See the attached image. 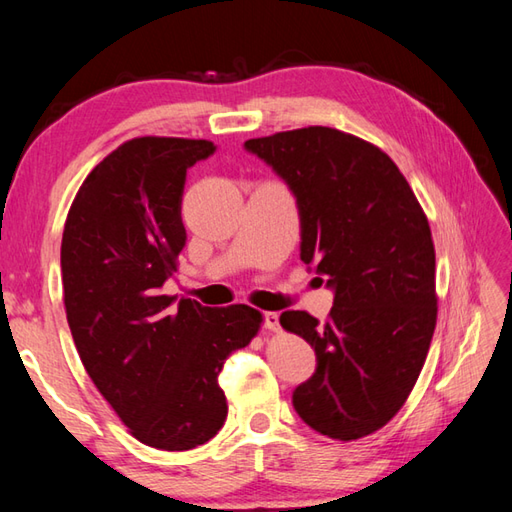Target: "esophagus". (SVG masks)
Returning <instances> with one entry per match:
<instances>
[{"label":"esophagus","mask_w":512,"mask_h":512,"mask_svg":"<svg viewBox=\"0 0 512 512\" xmlns=\"http://www.w3.org/2000/svg\"><path fill=\"white\" fill-rule=\"evenodd\" d=\"M264 328L277 332L279 330V314L277 312H264Z\"/></svg>","instance_id":"obj_1"}]
</instances>
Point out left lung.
Instances as JSON below:
<instances>
[{
  "mask_svg": "<svg viewBox=\"0 0 512 512\" xmlns=\"http://www.w3.org/2000/svg\"><path fill=\"white\" fill-rule=\"evenodd\" d=\"M244 149L295 195L301 262L334 292L325 323L303 310L279 317L317 354L292 405L323 436H369L405 405L436 330L427 215L385 151L339 129H292L250 138Z\"/></svg>",
  "mask_w": 512,
  "mask_h": 512,
  "instance_id": "8db88e82",
  "label": "left lung"
}]
</instances>
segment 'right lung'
Masks as SVG:
<instances>
[{
    "mask_svg": "<svg viewBox=\"0 0 512 512\" xmlns=\"http://www.w3.org/2000/svg\"><path fill=\"white\" fill-rule=\"evenodd\" d=\"M209 140L143 136L112 151L81 184L61 242L63 303L85 372L132 436L162 451L209 442L226 420L217 383L262 314L162 295L187 242V169Z\"/></svg>",
    "mask_w": 512,
    "mask_h": 512,
    "instance_id": "obj_1",
    "label": "right lung"
}]
</instances>
